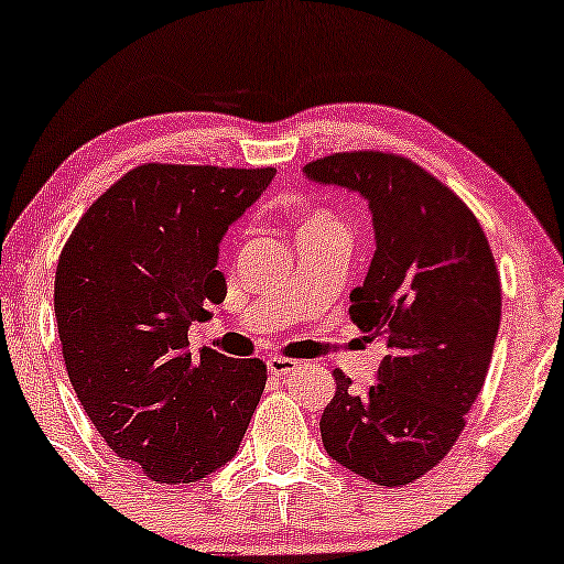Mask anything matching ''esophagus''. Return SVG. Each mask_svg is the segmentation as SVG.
Segmentation results:
<instances>
[{"label":"esophagus","mask_w":564,"mask_h":564,"mask_svg":"<svg viewBox=\"0 0 564 564\" xmlns=\"http://www.w3.org/2000/svg\"><path fill=\"white\" fill-rule=\"evenodd\" d=\"M294 368H296V360H291V358H281V355L268 358V371L275 373V377H283V373L294 371Z\"/></svg>","instance_id":"34e87169"}]
</instances>
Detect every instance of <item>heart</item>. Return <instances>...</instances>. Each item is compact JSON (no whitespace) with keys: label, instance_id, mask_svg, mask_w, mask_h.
<instances>
[{"label":"heart","instance_id":"b5f03b06","mask_svg":"<svg viewBox=\"0 0 564 564\" xmlns=\"http://www.w3.org/2000/svg\"><path fill=\"white\" fill-rule=\"evenodd\" d=\"M307 223H334V217H328L326 212H313V215L304 219V225Z\"/></svg>","mask_w":564,"mask_h":564}]
</instances>
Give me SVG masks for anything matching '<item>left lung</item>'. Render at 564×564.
<instances>
[{
	"mask_svg": "<svg viewBox=\"0 0 564 564\" xmlns=\"http://www.w3.org/2000/svg\"><path fill=\"white\" fill-rule=\"evenodd\" d=\"M304 174L368 200L377 251L349 315L387 349L366 392L334 371L323 448L355 475L400 488L448 456L488 377L501 323L494 251L469 206L398 153H332Z\"/></svg>",
	"mask_w": 564,
	"mask_h": 564,
	"instance_id": "obj_1",
	"label": "left lung"
}]
</instances>
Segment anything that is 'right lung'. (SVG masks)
I'll use <instances>...</instances> for the list:
<instances>
[{"label": "right lung", "mask_w": 564, "mask_h": 564, "mask_svg": "<svg viewBox=\"0 0 564 564\" xmlns=\"http://www.w3.org/2000/svg\"><path fill=\"white\" fill-rule=\"evenodd\" d=\"M275 170L142 164L84 212L55 273L76 398L148 480L196 482L236 456L268 366L200 349L187 328L228 294L219 241Z\"/></svg>", "instance_id": "obj_1"}]
</instances>
